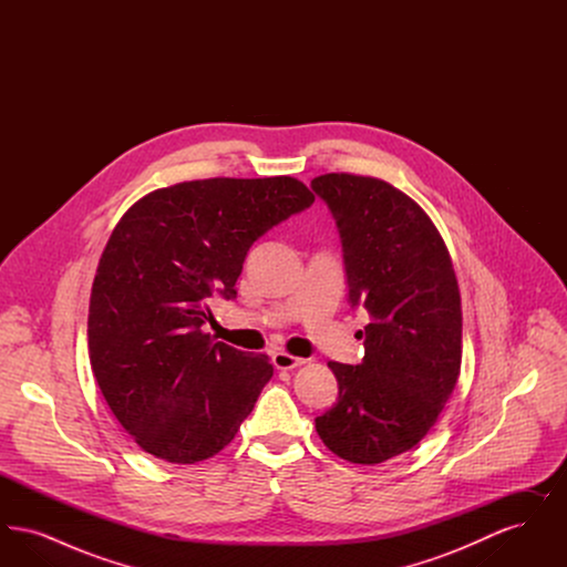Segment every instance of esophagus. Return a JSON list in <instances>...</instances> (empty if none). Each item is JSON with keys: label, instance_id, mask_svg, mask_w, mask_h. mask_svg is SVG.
I'll return each instance as SVG.
<instances>
[{"label": "esophagus", "instance_id": "obj_1", "mask_svg": "<svg viewBox=\"0 0 567 567\" xmlns=\"http://www.w3.org/2000/svg\"><path fill=\"white\" fill-rule=\"evenodd\" d=\"M271 363H274L276 370H293V368L303 365L306 359H299V357H293L289 352L278 351L271 354Z\"/></svg>", "mask_w": 567, "mask_h": 567}]
</instances>
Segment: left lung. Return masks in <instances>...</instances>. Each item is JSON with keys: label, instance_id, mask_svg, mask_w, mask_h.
Wrapping results in <instances>:
<instances>
[{"label": "left lung", "instance_id": "left-lung-1", "mask_svg": "<svg viewBox=\"0 0 567 567\" xmlns=\"http://www.w3.org/2000/svg\"><path fill=\"white\" fill-rule=\"evenodd\" d=\"M333 216L352 308L370 315L359 365L329 361L338 402L317 416L324 446L374 465L414 449L461 370V296L432 218L384 181L324 174L310 183Z\"/></svg>", "mask_w": 567, "mask_h": 567}]
</instances>
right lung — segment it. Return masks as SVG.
I'll return each instance as SVG.
<instances>
[{
    "label": "right lung",
    "instance_id": "right-lung-1",
    "mask_svg": "<svg viewBox=\"0 0 567 567\" xmlns=\"http://www.w3.org/2000/svg\"><path fill=\"white\" fill-rule=\"evenodd\" d=\"M291 176L190 181L144 195L102 252L89 303V359L123 430L146 453L197 463L223 451L274 368L204 333L234 299L266 231L310 208Z\"/></svg>",
    "mask_w": 567,
    "mask_h": 567
}]
</instances>
